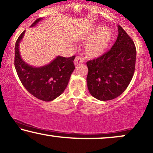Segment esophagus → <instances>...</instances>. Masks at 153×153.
<instances>
[{"instance_id": "1", "label": "esophagus", "mask_w": 153, "mask_h": 153, "mask_svg": "<svg viewBox=\"0 0 153 153\" xmlns=\"http://www.w3.org/2000/svg\"><path fill=\"white\" fill-rule=\"evenodd\" d=\"M83 63V59L80 56H76L74 60V64L78 65L80 63Z\"/></svg>"}]
</instances>
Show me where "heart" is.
<instances>
[{"mask_svg": "<svg viewBox=\"0 0 153 153\" xmlns=\"http://www.w3.org/2000/svg\"><path fill=\"white\" fill-rule=\"evenodd\" d=\"M111 38V33L107 28H99L95 32H90L84 36L88 39L85 44V51L91 57H99L106 50Z\"/></svg>", "mask_w": 153, "mask_h": 153, "instance_id": "b5f03b06", "label": "heart"}]
</instances>
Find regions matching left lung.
Segmentation results:
<instances>
[{
    "label": "left lung",
    "mask_w": 153,
    "mask_h": 153,
    "mask_svg": "<svg viewBox=\"0 0 153 153\" xmlns=\"http://www.w3.org/2000/svg\"><path fill=\"white\" fill-rule=\"evenodd\" d=\"M117 39L101 56L87 62L88 88L91 95L101 101L117 98L128 86L136 67L134 42L120 25Z\"/></svg>",
    "instance_id": "8db88e82"
}]
</instances>
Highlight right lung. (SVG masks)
I'll list each match as a JSON object with an SVG mask.
<instances>
[{
    "instance_id": "right-lung-1",
    "label": "right lung",
    "mask_w": 153,
    "mask_h": 153,
    "mask_svg": "<svg viewBox=\"0 0 153 153\" xmlns=\"http://www.w3.org/2000/svg\"><path fill=\"white\" fill-rule=\"evenodd\" d=\"M42 20L39 18L30 27H34ZM25 32L19 36L15 43V67L17 75L31 94L45 102L52 101L63 93L66 88L71 75L75 69V56L65 58L57 56L48 65L35 68L27 64L20 56L19 44Z\"/></svg>"
}]
</instances>
